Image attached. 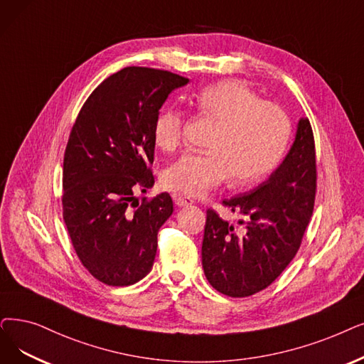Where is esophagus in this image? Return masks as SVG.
Here are the masks:
<instances>
[{"instance_id":"esophagus-1","label":"esophagus","mask_w":364,"mask_h":364,"mask_svg":"<svg viewBox=\"0 0 364 364\" xmlns=\"http://www.w3.org/2000/svg\"><path fill=\"white\" fill-rule=\"evenodd\" d=\"M173 202H176L177 207L181 208V207H188V205H192L193 199L181 196V195H173Z\"/></svg>"}]
</instances>
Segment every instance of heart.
<instances>
[{
    "label": "heart",
    "instance_id": "obj_1",
    "mask_svg": "<svg viewBox=\"0 0 364 364\" xmlns=\"http://www.w3.org/2000/svg\"><path fill=\"white\" fill-rule=\"evenodd\" d=\"M195 104L218 123L210 153L183 154L166 171L164 180L172 191L200 196L230 178L235 186H250L266 177L287 149L291 123L284 109L263 101L240 80H225L203 87ZM183 136V114L164 109L153 128L154 144L173 151Z\"/></svg>",
    "mask_w": 364,
    "mask_h": 364
}]
</instances>
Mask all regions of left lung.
Instances as JSON below:
<instances>
[{"instance_id": "1", "label": "left lung", "mask_w": 364, "mask_h": 364, "mask_svg": "<svg viewBox=\"0 0 364 364\" xmlns=\"http://www.w3.org/2000/svg\"><path fill=\"white\" fill-rule=\"evenodd\" d=\"M315 144L311 123L299 119L293 144L271 177L244 195L223 200L245 217L238 230L207 211L202 267L211 286L230 297L266 289L296 256L315 199Z\"/></svg>"}]
</instances>
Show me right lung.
<instances>
[{
  "label": "right lung",
  "mask_w": 364,
  "mask_h": 364,
  "mask_svg": "<svg viewBox=\"0 0 364 364\" xmlns=\"http://www.w3.org/2000/svg\"><path fill=\"white\" fill-rule=\"evenodd\" d=\"M187 83L169 71L126 67L90 93L73 126L64 220L78 259L107 286H131L153 267L172 199L165 192L135 208L134 188L154 184V122L168 95Z\"/></svg>",
  "instance_id": "obj_1"
}]
</instances>
